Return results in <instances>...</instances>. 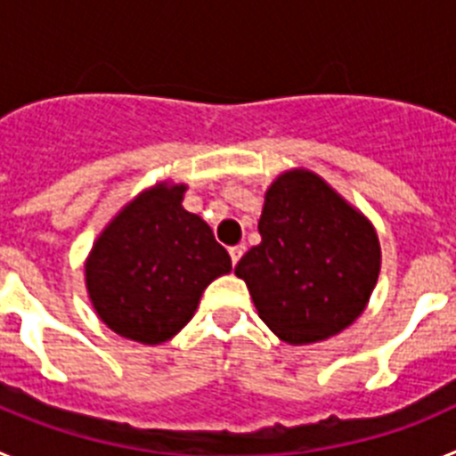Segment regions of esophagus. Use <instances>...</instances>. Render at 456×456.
I'll list each match as a JSON object with an SVG mask.
<instances>
[{"mask_svg":"<svg viewBox=\"0 0 456 456\" xmlns=\"http://www.w3.org/2000/svg\"><path fill=\"white\" fill-rule=\"evenodd\" d=\"M228 253H231L232 265H237V263H240L241 253H244V247H231V248H228Z\"/></svg>","mask_w":456,"mask_h":456,"instance_id":"34e87169","label":"esophagus"}]
</instances>
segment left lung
Returning a JSON list of instances; mask_svg holds the SVG:
<instances>
[{
    "instance_id": "obj_1",
    "label": "left lung",
    "mask_w": 456,
    "mask_h": 456,
    "mask_svg": "<svg viewBox=\"0 0 456 456\" xmlns=\"http://www.w3.org/2000/svg\"><path fill=\"white\" fill-rule=\"evenodd\" d=\"M257 231L263 241L235 273L281 340H324L363 313L381 267L377 232L315 173H283L265 196Z\"/></svg>"
}]
</instances>
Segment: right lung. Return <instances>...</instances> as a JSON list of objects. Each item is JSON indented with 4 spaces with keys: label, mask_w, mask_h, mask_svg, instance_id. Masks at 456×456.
Listing matches in <instances>:
<instances>
[{
    "label": "right lung",
    "mask_w": 456,
    "mask_h": 456,
    "mask_svg": "<svg viewBox=\"0 0 456 456\" xmlns=\"http://www.w3.org/2000/svg\"><path fill=\"white\" fill-rule=\"evenodd\" d=\"M183 193L184 184L141 193L107 225L86 263L100 320L143 345L175 336L203 289L232 269L209 225L183 208Z\"/></svg>",
    "instance_id": "obj_1"
}]
</instances>
